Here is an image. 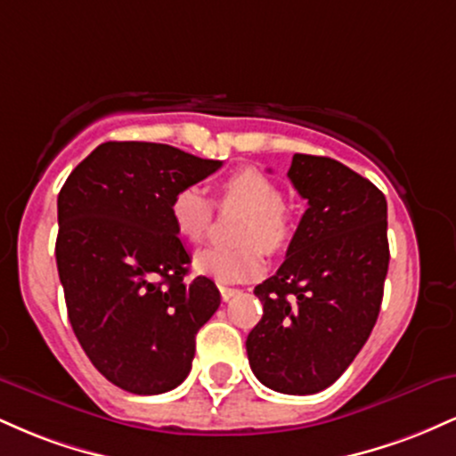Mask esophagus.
<instances>
[{
    "instance_id": "esophagus-1",
    "label": "esophagus",
    "mask_w": 456,
    "mask_h": 456,
    "mask_svg": "<svg viewBox=\"0 0 456 456\" xmlns=\"http://www.w3.org/2000/svg\"><path fill=\"white\" fill-rule=\"evenodd\" d=\"M238 294H240V289H232V287H221V296H223L224 302H229L233 296H238Z\"/></svg>"
}]
</instances>
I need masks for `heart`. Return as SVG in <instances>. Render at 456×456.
I'll use <instances>...</instances> for the list:
<instances>
[{
	"label": "heart",
	"mask_w": 456,
	"mask_h": 456,
	"mask_svg": "<svg viewBox=\"0 0 456 456\" xmlns=\"http://www.w3.org/2000/svg\"><path fill=\"white\" fill-rule=\"evenodd\" d=\"M218 203L244 210L235 229L240 244L199 250L192 268L224 285L255 279L264 272V250L279 255L296 235V221L282 206L281 188L257 169H240L223 180ZM169 216L180 238L201 242L212 223V201L199 186H182L171 197Z\"/></svg>",
	"instance_id": "b5f03b06"
}]
</instances>
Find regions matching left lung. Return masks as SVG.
<instances>
[{"label": "left lung", "instance_id": "left-lung-1", "mask_svg": "<svg viewBox=\"0 0 456 456\" xmlns=\"http://www.w3.org/2000/svg\"><path fill=\"white\" fill-rule=\"evenodd\" d=\"M287 177L308 208L274 276L255 287L264 317L246 338L255 378L315 395L345 373L378 322L388 274V203L326 156L294 154Z\"/></svg>", "mask_w": 456, "mask_h": 456}]
</instances>
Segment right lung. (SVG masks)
Listing matches in <instances>:
<instances>
[{"label": "right lung", "instance_id": "1", "mask_svg": "<svg viewBox=\"0 0 456 456\" xmlns=\"http://www.w3.org/2000/svg\"><path fill=\"white\" fill-rule=\"evenodd\" d=\"M165 143L107 141L57 197L55 259L68 319L118 388L162 395L191 373L199 328L221 306L214 281L188 274L169 201L221 169Z\"/></svg>", "mask_w": 456, "mask_h": 456}]
</instances>
